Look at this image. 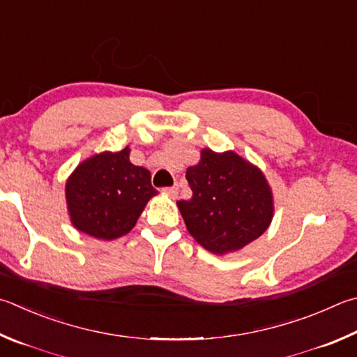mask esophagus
Instances as JSON below:
<instances>
[{"instance_id":"34e87169","label":"esophagus","mask_w":357,"mask_h":357,"mask_svg":"<svg viewBox=\"0 0 357 357\" xmlns=\"http://www.w3.org/2000/svg\"><path fill=\"white\" fill-rule=\"evenodd\" d=\"M164 192L167 193L168 197H172V198H176V197H178V193H179V187H178V185L167 187V189H164Z\"/></svg>"}]
</instances>
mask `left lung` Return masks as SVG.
<instances>
[{
    "label": "left lung",
    "mask_w": 357,
    "mask_h": 357,
    "mask_svg": "<svg viewBox=\"0 0 357 357\" xmlns=\"http://www.w3.org/2000/svg\"><path fill=\"white\" fill-rule=\"evenodd\" d=\"M193 192L178 201L187 229L207 251L226 255L261 237L273 218V193L264 173L234 151H201L187 168Z\"/></svg>",
    "instance_id": "obj_1"
}]
</instances>
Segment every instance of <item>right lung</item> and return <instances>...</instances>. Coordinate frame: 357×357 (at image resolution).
I'll list each match as a JSON object with an SVG mask.
<instances>
[{
  "mask_svg": "<svg viewBox=\"0 0 357 357\" xmlns=\"http://www.w3.org/2000/svg\"><path fill=\"white\" fill-rule=\"evenodd\" d=\"M129 148L105 151L76 167L66 184L70 220L77 231L114 241L131 231L158 190L151 173L129 160Z\"/></svg>",
  "mask_w": 357,
  "mask_h": 357,
  "instance_id": "add662e5",
  "label": "right lung"
}]
</instances>
